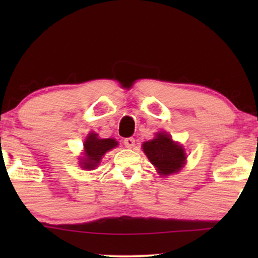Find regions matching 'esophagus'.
I'll return each instance as SVG.
<instances>
[{
	"instance_id": "34e87169",
	"label": "esophagus",
	"mask_w": 258,
	"mask_h": 258,
	"mask_svg": "<svg viewBox=\"0 0 258 258\" xmlns=\"http://www.w3.org/2000/svg\"><path fill=\"white\" fill-rule=\"evenodd\" d=\"M123 143H124V146L126 148L132 149V148H134V146H135V140H134L133 137H128V139H125L124 141H123Z\"/></svg>"
}]
</instances>
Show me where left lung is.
I'll return each instance as SVG.
<instances>
[{"label": "left lung", "mask_w": 258, "mask_h": 258, "mask_svg": "<svg viewBox=\"0 0 258 258\" xmlns=\"http://www.w3.org/2000/svg\"><path fill=\"white\" fill-rule=\"evenodd\" d=\"M142 149L160 175L175 174L185 164L184 149L167 133H157L155 139L142 144Z\"/></svg>", "instance_id": "1"}]
</instances>
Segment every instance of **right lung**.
Returning a JSON list of instances; mask_svg holds the SVG:
<instances>
[{"mask_svg": "<svg viewBox=\"0 0 258 258\" xmlns=\"http://www.w3.org/2000/svg\"><path fill=\"white\" fill-rule=\"evenodd\" d=\"M115 139H100L97 134L90 133L84 141V156L80 158L81 168L93 170L100 163L107 151L117 147Z\"/></svg>", "mask_w": 258, "mask_h": 258, "instance_id": "1", "label": "right lung"}]
</instances>
